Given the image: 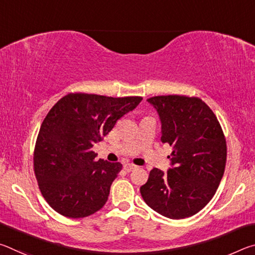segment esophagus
<instances>
[{
    "instance_id": "1",
    "label": "esophagus",
    "mask_w": 255,
    "mask_h": 255,
    "mask_svg": "<svg viewBox=\"0 0 255 255\" xmlns=\"http://www.w3.org/2000/svg\"><path fill=\"white\" fill-rule=\"evenodd\" d=\"M136 165H133V164H131V163H126L124 165V169L126 170L127 172H130V171H132V170H135L136 169Z\"/></svg>"
}]
</instances>
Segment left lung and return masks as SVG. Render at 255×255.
<instances>
[{
  "instance_id": "left-lung-1",
  "label": "left lung",
  "mask_w": 255,
  "mask_h": 255,
  "mask_svg": "<svg viewBox=\"0 0 255 255\" xmlns=\"http://www.w3.org/2000/svg\"><path fill=\"white\" fill-rule=\"evenodd\" d=\"M161 120L162 143L173 148L171 167L149 172L140 195L150 208L171 219L196 215L214 197L226 165V140L217 117L199 98L147 99Z\"/></svg>"
}]
</instances>
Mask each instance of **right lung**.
<instances>
[{"label":"right lung","instance_id":"1","mask_svg":"<svg viewBox=\"0 0 255 255\" xmlns=\"http://www.w3.org/2000/svg\"><path fill=\"white\" fill-rule=\"evenodd\" d=\"M141 100L70 93L51 108L38 133L33 167L41 195L55 211L83 218L105 206L123 165L97 161L92 147Z\"/></svg>","mask_w":255,"mask_h":255}]
</instances>
